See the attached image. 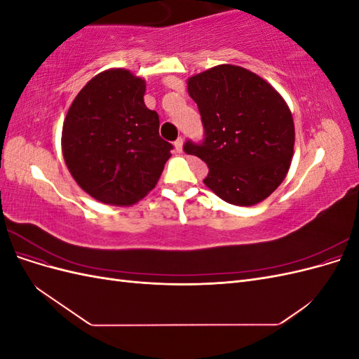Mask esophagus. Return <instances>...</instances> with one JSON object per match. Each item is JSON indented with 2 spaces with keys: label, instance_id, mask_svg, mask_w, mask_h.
<instances>
[{
  "label": "esophagus",
  "instance_id": "obj_1",
  "mask_svg": "<svg viewBox=\"0 0 359 359\" xmlns=\"http://www.w3.org/2000/svg\"><path fill=\"white\" fill-rule=\"evenodd\" d=\"M182 145H184V139L182 137H178L175 142H173V147H175L177 153H182Z\"/></svg>",
  "mask_w": 359,
  "mask_h": 359
}]
</instances>
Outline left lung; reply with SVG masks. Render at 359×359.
<instances>
[{
    "label": "left lung",
    "instance_id": "obj_1",
    "mask_svg": "<svg viewBox=\"0 0 359 359\" xmlns=\"http://www.w3.org/2000/svg\"><path fill=\"white\" fill-rule=\"evenodd\" d=\"M205 137L184 151L208 166L205 186L224 202L252 206L266 199L289 170L295 127L289 106L256 73L222 64L187 81Z\"/></svg>",
    "mask_w": 359,
    "mask_h": 359
}]
</instances>
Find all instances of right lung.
<instances>
[{"mask_svg": "<svg viewBox=\"0 0 359 359\" xmlns=\"http://www.w3.org/2000/svg\"><path fill=\"white\" fill-rule=\"evenodd\" d=\"M145 81L126 69L102 72L74 97L62 126V156L94 199L128 206L156 187L172 144L145 106Z\"/></svg>", "mask_w": 359, "mask_h": 359, "instance_id": "right-lung-1", "label": "right lung"}]
</instances>
